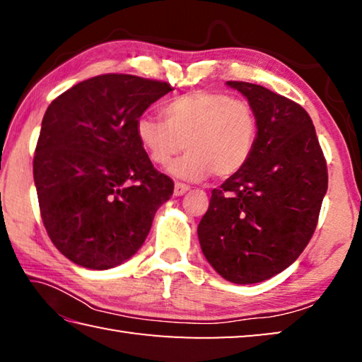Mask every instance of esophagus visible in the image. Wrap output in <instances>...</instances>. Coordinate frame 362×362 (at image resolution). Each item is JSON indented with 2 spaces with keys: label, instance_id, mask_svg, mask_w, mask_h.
I'll return each mask as SVG.
<instances>
[{
  "label": "esophagus",
  "instance_id": "1",
  "mask_svg": "<svg viewBox=\"0 0 362 362\" xmlns=\"http://www.w3.org/2000/svg\"><path fill=\"white\" fill-rule=\"evenodd\" d=\"M188 189H189V187L185 185V183L177 182L175 187H174V194H175V196H182V194H185V193L188 192Z\"/></svg>",
  "mask_w": 362,
  "mask_h": 362
}]
</instances>
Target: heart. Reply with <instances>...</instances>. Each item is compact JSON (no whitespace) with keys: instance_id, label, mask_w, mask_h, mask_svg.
Returning a JSON list of instances; mask_svg holds the SVG:
<instances>
[{"instance_id":"1","label":"heart","mask_w":362,"mask_h":362,"mask_svg":"<svg viewBox=\"0 0 362 362\" xmlns=\"http://www.w3.org/2000/svg\"><path fill=\"white\" fill-rule=\"evenodd\" d=\"M140 146L155 166H166L182 148L188 153L169 168L185 180L235 175L254 155L259 116L247 100L216 90H196L170 100L163 119L140 116Z\"/></svg>"}]
</instances>
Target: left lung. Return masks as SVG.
<instances>
[{"mask_svg": "<svg viewBox=\"0 0 362 362\" xmlns=\"http://www.w3.org/2000/svg\"><path fill=\"white\" fill-rule=\"evenodd\" d=\"M259 116L249 163L212 189L198 225L203 254L235 284L269 279L298 259L316 230L327 164L310 115L263 86L228 81Z\"/></svg>", "mask_w": 362, "mask_h": 362, "instance_id": "1", "label": "left lung"}]
</instances>
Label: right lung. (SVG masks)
<instances>
[{
	"mask_svg": "<svg viewBox=\"0 0 362 362\" xmlns=\"http://www.w3.org/2000/svg\"><path fill=\"white\" fill-rule=\"evenodd\" d=\"M173 86L105 73L47 107L33 156L42 223L76 265L107 269L137 252L174 182L140 146L137 119Z\"/></svg>",
	"mask_w": 362,
	"mask_h": 362,
	"instance_id": "right-lung-1",
	"label": "right lung"
}]
</instances>
